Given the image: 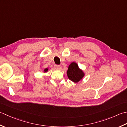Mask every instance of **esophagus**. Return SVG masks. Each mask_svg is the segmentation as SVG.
Segmentation results:
<instances>
[{
    "label": "esophagus",
    "mask_w": 127,
    "mask_h": 127,
    "mask_svg": "<svg viewBox=\"0 0 127 127\" xmlns=\"http://www.w3.org/2000/svg\"><path fill=\"white\" fill-rule=\"evenodd\" d=\"M60 65H58V64H55V68L57 69H59L60 68Z\"/></svg>",
    "instance_id": "obj_1"
}]
</instances>
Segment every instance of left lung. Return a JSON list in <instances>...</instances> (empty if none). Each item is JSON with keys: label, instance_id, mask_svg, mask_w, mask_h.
Returning a JSON list of instances; mask_svg holds the SVG:
<instances>
[{"label": "left lung", "instance_id": "8db88e82", "mask_svg": "<svg viewBox=\"0 0 127 127\" xmlns=\"http://www.w3.org/2000/svg\"><path fill=\"white\" fill-rule=\"evenodd\" d=\"M67 75L68 79L73 83H78L84 78L85 73L75 62H72L68 66L67 71Z\"/></svg>", "mask_w": 127, "mask_h": 127}]
</instances>
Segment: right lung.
I'll list each match as a JSON object with an SVG mask.
<instances>
[{"mask_svg":"<svg viewBox=\"0 0 127 127\" xmlns=\"http://www.w3.org/2000/svg\"><path fill=\"white\" fill-rule=\"evenodd\" d=\"M48 71H49V68H45L44 69L43 72H44V73H46V72H47Z\"/></svg>","mask_w":127,"mask_h":127,"instance_id":"right-lung-1","label":"right lung"}]
</instances>
